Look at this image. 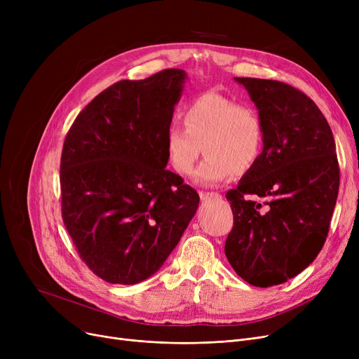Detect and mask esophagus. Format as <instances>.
Returning a JSON list of instances; mask_svg holds the SVG:
<instances>
[{
    "label": "esophagus",
    "instance_id": "34e87169",
    "mask_svg": "<svg viewBox=\"0 0 359 359\" xmlns=\"http://www.w3.org/2000/svg\"><path fill=\"white\" fill-rule=\"evenodd\" d=\"M201 199L202 201H208V199H219L221 195L217 192H201Z\"/></svg>",
    "mask_w": 359,
    "mask_h": 359
}]
</instances>
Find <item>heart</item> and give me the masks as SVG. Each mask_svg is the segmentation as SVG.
<instances>
[{
    "instance_id": "b5f03b06",
    "label": "heart",
    "mask_w": 359,
    "mask_h": 359,
    "mask_svg": "<svg viewBox=\"0 0 359 359\" xmlns=\"http://www.w3.org/2000/svg\"><path fill=\"white\" fill-rule=\"evenodd\" d=\"M183 125L165 132V154L176 173L192 172L201 151L206 154L195 172V182L214 186L243 175L256 164L263 148L259 113L218 93H205L183 111Z\"/></svg>"
}]
</instances>
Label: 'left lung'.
<instances>
[{"label": "left lung", "mask_w": 359, "mask_h": 359, "mask_svg": "<svg viewBox=\"0 0 359 359\" xmlns=\"http://www.w3.org/2000/svg\"><path fill=\"white\" fill-rule=\"evenodd\" d=\"M234 80L259 111L263 149L225 195L234 227L224 250L240 278L268 288L303 272L323 248L339 192L336 145L323 113L304 93L273 80Z\"/></svg>", "instance_id": "8db88e82"}]
</instances>
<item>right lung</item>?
<instances>
[{
    "label": "right lung",
    "instance_id": "1",
    "mask_svg": "<svg viewBox=\"0 0 359 359\" xmlns=\"http://www.w3.org/2000/svg\"><path fill=\"white\" fill-rule=\"evenodd\" d=\"M186 80L183 69H164L113 84L67 134L64 224L86 265L110 284L154 275L196 214V191L165 168V132Z\"/></svg>",
    "mask_w": 359,
    "mask_h": 359
}]
</instances>
